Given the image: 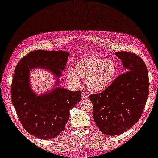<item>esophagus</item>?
Instances as JSON below:
<instances>
[{
	"label": "esophagus",
	"instance_id": "obj_1",
	"mask_svg": "<svg viewBox=\"0 0 158 158\" xmlns=\"http://www.w3.org/2000/svg\"><path fill=\"white\" fill-rule=\"evenodd\" d=\"M88 98V95L87 94H85L84 92H83L81 94V98L82 99H87Z\"/></svg>",
	"mask_w": 158,
	"mask_h": 158
}]
</instances>
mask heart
<instances>
[{
	"label": "heart",
	"instance_id": "heart-1",
	"mask_svg": "<svg viewBox=\"0 0 158 158\" xmlns=\"http://www.w3.org/2000/svg\"><path fill=\"white\" fill-rule=\"evenodd\" d=\"M117 67L110 59L88 56L77 60L74 70L69 67L66 70L69 81L73 85L80 84V78L84 79L90 91L101 92L106 89L115 79Z\"/></svg>",
	"mask_w": 158,
	"mask_h": 158
}]
</instances>
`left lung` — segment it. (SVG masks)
I'll return each instance as SVG.
<instances>
[{
	"mask_svg": "<svg viewBox=\"0 0 158 158\" xmlns=\"http://www.w3.org/2000/svg\"><path fill=\"white\" fill-rule=\"evenodd\" d=\"M126 72L106 89L89 96L96 125L106 135L126 132L141 117L149 94V76L143 60L133 53L118 52Z\"/></svg>",
	"mask_w": 158,
	"mask_h": 158,
	"instance_id": "obj_1",
	"label": "left lung"
}]
</instances>
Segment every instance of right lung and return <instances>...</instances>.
<instances>
[{
	"label": "right lung",
	"instance_id": "obj_1",
	"mask_svg": "<svg viewBox=\"0 0 158 158\" xmlns=\"http://www.w3.org/2000/svg\"><path fill=\"white\" fill-rule=\"evenodd\" d=\"M69 53L65 51L35 50L19 60L13 75L11 94L13 105L22 126L31 135L43 140L55 138L65 127L70 110L81 100V91L60 87ZM43 68L56 77V87L38 95L29 82V72Z\"/></svg>",
	"mask_w": 158,
	"mask_h": 158
}]
</instances>
